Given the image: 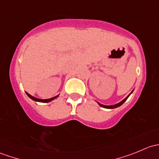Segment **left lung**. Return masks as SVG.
I'll return each mask as SVG.
<instances>
[{"mask_svg":"<svg viewBox=\"0 0 159 159\" xmlns=\"http://www.w3.org/2000/svg\"><path fill=\"white\" fill-rule=\"evenodd\" d=\"M133 91H134V90H133ZM133 91H131V93H130V94H129V95L127 96V97L125 98V99H123L122 101H121V102H118V103H117V104H115V105H102V104H101V103H99V102H98V104L99 105H100L101 107H102V108H108V109H112V108H118V107H119V106H121V105H122L123 103H124L125 102L126 100H127L128 99V98L129 97L130 95H131V93L133 92Z\"/></svg>","mask_w":159,"mask_h":159,"instance_id":"1","label":"left lung"}]
</instances>
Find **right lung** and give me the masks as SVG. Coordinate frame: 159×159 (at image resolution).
<instances>
[{
  "label": "right lung",
  "mask_w": 159,
  "mask_h": 159,
  "mask_svg": "<svg viewBox=\"0 0 159 159\" xmlns=\"http://www.w3.org/2000/svg\"><path fill=\"white\" fill-rule=\"evenodd\" d=\"M26 94H27V95H28L30 99H32V100L34 101V102H43V103H47V102H51V101H53V100H54V99L57 98L59 96V94H58V95H56V96H54V97L51 98H48V99H40V98H35V97H34V96L30 95V94H28V92H26Z\"/></svg>",
  "instance_id": "obj_1"
}]
</instances>
